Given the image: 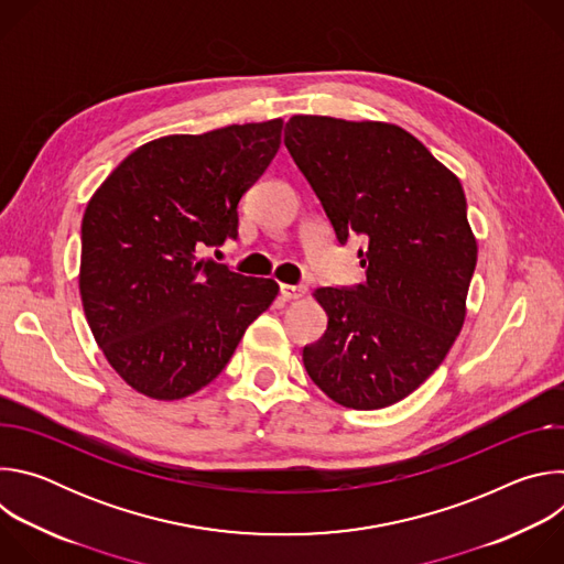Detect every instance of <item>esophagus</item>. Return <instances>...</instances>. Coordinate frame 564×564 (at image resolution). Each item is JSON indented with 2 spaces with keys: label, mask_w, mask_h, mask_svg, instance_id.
I'll return each instance as SVG.
<instances>
[{
  "label": "esophagus",
  "mask_w": 564,
  "mask_h": 564,
  "mask_svg": "<svg viewBox=\"0 0 564 564\" xmlns=\"http://www.w3.org/2000/svg\"><path fill=\"white\" fill-rule=\"evenodd\" d=\"M305 294V288L303 285H288V283H281V296L285 301H296Z\"/></svg>",
  "instance_id": "obj_1"
}]
</instances>
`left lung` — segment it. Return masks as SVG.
Segmentation results:
<instances>
[{
	"label": "left lung",
	"instance_id": "8db88e82",
	"mask_svg": "<svg viewBox=\"0 0 564 564\" xmlns=\"http://www.w3.org/2000/svg\"><path fill=\"white\" fill-rule=\"evenodd\" d=\"M285 147L346 246L355 231L366 281L318 288L328 330L303 348L310 379L337 404L375 411L417 390L466 316L477 243L459 178L390 122L292 116Z\"/></svg>",
	"mask_w": 564,
	"mask_h": 564
}]
</instances>
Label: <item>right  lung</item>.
Here are the masks:
<instances>
[{"instance_id":"right-lung-1","label":"right lung","mask_w":564,"mask_h":564,"mask_svg":"<svg viewBox=\"0 0 564 564\" xmlns=\"http://www.w3.org/2000/svg\"><path fill=\"white\" fill-rule=\"evenodd\" d=\"M283 120L176 133L129 153L83 218L79 294L96 344L140 394H194L279 294L198 259L238 236V200L281 147Z\"/></svg>"}]
</instances>
